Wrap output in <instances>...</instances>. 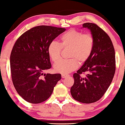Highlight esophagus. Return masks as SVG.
<instances>
[{
    "label": "esophagus",
    "instance_id": "esophagus-1",
    "mask_svg": "<svg viewBox=\"0 0 125 125\" xmlns=\"http://www.w3.org/2000/svg\"><path fill=\"white\" fill-rule=\"evenodd\" d=\"M68 74H61V77H62V78H65L67 77H68Z\"/></svg>",
    "mask_w": 125,
    "mask_h": 125
}]
</instances>
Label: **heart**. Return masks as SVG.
<instances>
[{
    "mask_svg": "<svg viewBox=\"0 0 125 125\" xmlns=\"http://www.w3.org/2000/svg\"><path fill=\"white\" fill-rule=\"evenodd\" d=\"M94 40L90 33H83L81 31L71 29L60 37V44L52 41L47 48L49 57L54 62L60 59L61 50L70 48L69 60H60L54 65L55 72L67 74L78 67V62L83 64L88 61L93 52Z\"/></svg>",
    "mask_w": 125,
    "mask_h": 125,
    "instance_id": "b5f03b06",
    "label": "heart"
}]
</instances>
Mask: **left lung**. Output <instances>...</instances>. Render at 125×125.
<instances>
[{"label":"left lung","instance_id":"left-lung-1","mask_svg":"<svg viewBox=\"0 0 125 125\" xmlns=\"http://www.w3.org/2000/svg\"><path fill=\"white\" fill-rule=\"evenodd\" d=\"M83 28L90 31L94 48L88 61L73 74L74 83L70 92L75 100L92 103L100 99L111 84L116 69L115 52L110 37L96 24L85 23ZM84 72H88L86 77L81 78Z\"/></svg>","mask_w":125,"mask_h":125}]
</instances>
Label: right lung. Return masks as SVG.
I'll use <instances>...</instances> for the list:
<instances>
[{
    "instance_id": "obj_1",
    "label": "right lung",
    "mask_w": 125,
    "mask_h": 125,
    "mask_svg": "<svg viewBox=\"0 0 125 125\" xmlns=\"http://www.w3.org/2000/svg\"><path fill=\"white\" fill-rule=\"evenodd\" d=\"M65 28L41 25L23 33L15 42L10 57L11 75L16 92L26 102L37 104L47 100L61 78L60 74H44L51 68L49 44Z\"/></svg>"
}]
</instances>
